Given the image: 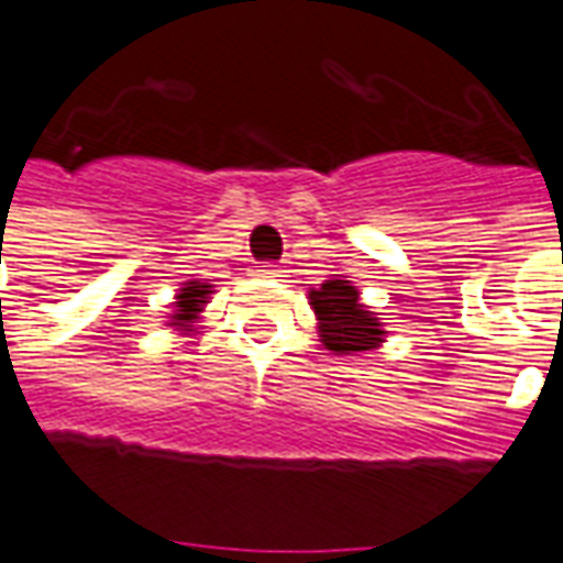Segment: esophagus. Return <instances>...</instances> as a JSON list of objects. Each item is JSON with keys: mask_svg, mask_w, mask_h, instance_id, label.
Wrapping results in <instances>:
<instances>
[{"mask_svg": "<svg viewBox=\"0 0 563 563\" xmlns=\"http://www.w3.org/2000/svg\"><path fill=\"white\" fill-rule=\"evenodd\" d=\"M260 273H263V275H278V273H282V269H278V266H275V263H266V266H263V269H260Z\"/></svg>", "mask_w": 563, "mask_h": 563, "instance_id": "34e87169", "label": "esophagus"}]
</instances>
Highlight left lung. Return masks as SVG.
Here are the masks:
<instances>
[{
  "mask_svg": "<svg viewBox=\"0 0 563 563\" xmlns=\"http://www.w3.org/2000/svg\"><path fill=\"white\" fill-rule=\"evenodd\" d=\"M309 306L319 321L321 346L336 355L371 352L386 343V324L371 306L362 303L358 288L346 278H328L321 288L309 290Z\"/></svg>",
  "mask_w": 563,
  "mask_h": 563,
  "instance_id": "left-lung-1",
  "label": "left lung"
}]
</instances>
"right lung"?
I'll return each instance as SVG.
<instances>
[{
    "mask_svg": "<svg viewBox=\"0 0 563 563\" xmlns=\"http://www.w3.org/2000/svg\"><path fill=\"white\" fill-rule=\"evenodd\" d=\"M211 294H214V285L201 282V278L184 282V288L174 294V312L168 316V328L180 331V336L199 331V319Z\"/></svg>",
    "mask_w": 563,
    "mask_h": 563,
    "instance_id": "obj_1",
    "label": "right lung"
}]
</instances>
